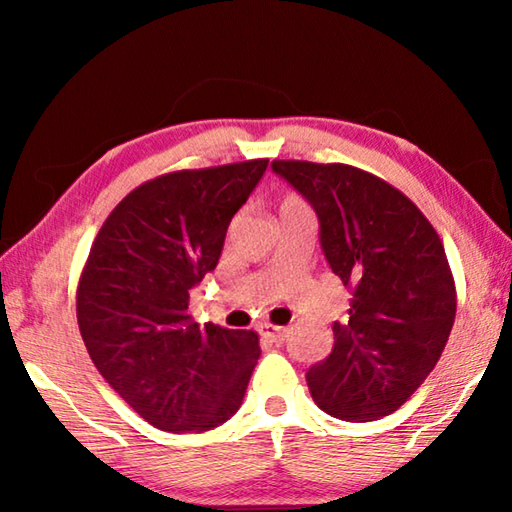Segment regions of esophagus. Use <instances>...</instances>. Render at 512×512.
Masks as SVG:
<instances>
[{"mask_svg": "<svg viewBox=\"0 0 512 512\" xmlns=\"http://www.w3.org/2000/svg\"><path fill=\"white\" fill-rule=\"evenodd\" d=\"M262 334L266 336L268 341L271 343H284V339H287V334H289V329L287 327H275V325H264L262 327Z\"/></svg>", "mask_w": 512, "mask_h": 512, "instance_id": "obj_1", "label": "esophagus"}]
</instances>
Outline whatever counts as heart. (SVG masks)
I'll list each match as a JSON object with an SVG mask.
<instances>
[{"instance_id":"b5f03b06","label":"heart","mask_w":512,"mask_h":512,"mask_svg":"<svg viewBox=\"0 0 512 512\" xmlns=\"http://www.w3.org/2000/svg\"><path fill=\"white\" fill-rule=\"evenodd\" d=\"M287 205H300V201H298V198H293V196H289V198H287V201H284V203H282V207H287Z\"/></svg>"}]
</instances>
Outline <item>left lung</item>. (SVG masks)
<instances>
[{"label": "left lung", "instance_id": "1", "mask_svg": "<svg viewBox=\"0 0 512 512\" xmlns=\"http://www.w3.org/2000/svg\"><path fill=\"white\" fill-rule=\"evenodd\" d=\"M318 216L320 248L350 291L348 323L307 372L332 418L379 420L418 391L452 332L456 291L443 241L402 192L348 164L273 160Z\"/></svg>", "mask_w": 512, "mask_h": 512}]
</instances>
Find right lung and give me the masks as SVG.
I'll return each mask as SVG.
<instances>
[{
    "label": "right lung",
    "instance_id": "add662e5",
    "mask_svg": "<svg viewBox=\"0 0 512 512\" xmlns=\"http://www.w3.org/2000/svg\"><path fill=\"white\" fill-rule=\"evenodd\" d=\"M268 160L176 171L128 194L101 225L76 293V318L101 377L171 433L207 431L244 402L255 332L198 327L189 293L219 264L232 216Z\"/></svg>",
    "mask_w": 512,
    "mask_h": 512
}]
</instances>
